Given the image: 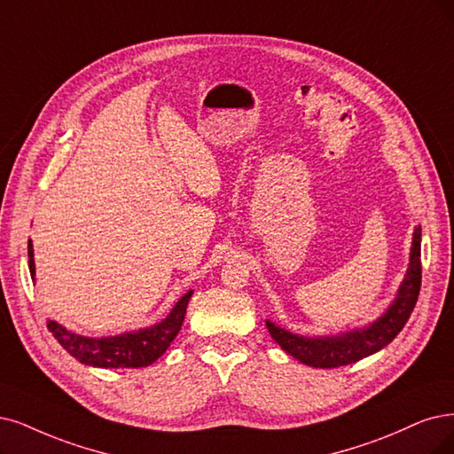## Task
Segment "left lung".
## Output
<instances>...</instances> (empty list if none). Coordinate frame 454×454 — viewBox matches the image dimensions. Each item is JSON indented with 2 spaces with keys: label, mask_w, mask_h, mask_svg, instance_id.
I'll use <instances>...</instances> for the list:
<instances>
[{
  "label": "left lung",
  "mask_w": 454,
  "mask_h": 454,
  "mask_svg": "<svg viewBox=\"0 0 454 454\" xmlns=\"http://www.w3.org/2000/svg\"><path fill=\"white\" fill-rule=\"evenodd\" d=\"M419 290H421V226L413 230L410 263L404 280L400 282L391 305L374 322L339 334H322V337L297 334L271 320H265V325L273 340L299 363L314 368L344 366L372 356L393 342L408 322L417 303Z\"/></svg>",
  "instance_id": "8db88e82"
}]
</instances>
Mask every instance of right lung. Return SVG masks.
I'll return each instance as SVG.
<instances>
[{"label":"right lung","instance_id":"obj_1","mask_svg":"<svg viewBox=\"0 0 454 454\" xmlns=\"http://www.w3.org/2000/svg\"><path fill=\"white\" fill-rule=\"evenodd\" d=\"M27 263L31 278L35 280V258L33 243L27 241ZM194 290L184 294L164 320L138 331H127L110 337H86L61 324L50 320L48 331L80 363L97 368H142L155 363L170 348L183 325L184 312Z\"/></svg>","mask_w":454,"mask_h":454}]
</instances>
